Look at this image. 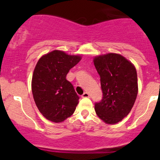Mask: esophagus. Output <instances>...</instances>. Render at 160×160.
<instances>
[{"mask_svg": "<svg viewBox=\"0 0 160 160\" xmlns=\"http://www.w3.org/2000/svg\"><path fill=\"white\" fill-rule=\"evenodd\" d=\"M82 98H89L90 97V94L88 93V92H85V93H83V94H82Z\"/></svg>", "mask_w": 160, "mask_h": 160, "instance_id": "obj_1", "label": "esophagus"}]
</instances>
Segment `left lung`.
<instances>
[{
  "label": "left lung",
  "instance_id": "8db88e82",
  "mask_svg": "<svg viewBox=\"0 0 160 160\" xmlns=\"http://www.w3.org/2000/svg\"><path fill=\"white\" fill-rule=\"evenodd\" d=\"M101 77L103 98L95 103L96 114L107 124L118 123L132 110L138 94L135 67L122 55L108 53L93 59Z\"/></svg>",
  "mask_w": 160,
  "mask_h": 160
}]
</instances>
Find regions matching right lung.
Returning <instances> with one entry per match:
<instances>
[{
  "label": "right lung",
  "instance_id": "obj_1",
  "mask_svg": "<svg viewBox=\"0 0 160 160\" xmlns=\"http://www.w3.org/2000/svg\"><path fill=\"white\" fill-rule=\"evenodd\" d=\"M81 59L60 50L42 56L34 70L32 91L37 108L48 120L63 122L75 111L79 96L66 79L71 68Z\"/></svg>",
  "mask_w": 160,
  "mask_h": 160
}]
</instances>
